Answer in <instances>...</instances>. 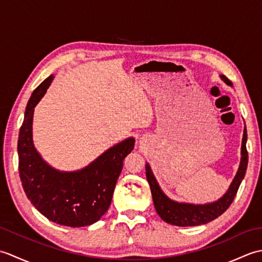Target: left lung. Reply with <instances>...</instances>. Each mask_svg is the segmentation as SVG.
<instances>
[{
	"label": "left lung",
	"mask_w": 262,
	"mask_h": 262,
	"mask_svg": "<svg viewBox=\"0 0 262 262\" xmlns=\"http://www.w3.org/2000/svg\"><path fill=\"white\" fill-rule=\"evenodd\" d=\"M222 79L225 81L229 85H232V82L227 79L225 75H222ZM247 129L244 128L243 138H242V158L240 168L237 173L233 180L232 185L223 197L215 203L207 205H190V204H179L173 200L169 199L161 190L157 180L152 173L149 165L146 164V178L151 187V192L153 197L154 207L157 209L158 214L164 222L176 226H197L209 223L217 217L221 216L224 211L230 207L238 187L241 185V181L246 176L247 166H248V151H247Z\"/></svg>",
	"instance_id": "8db88e82"
}]
</instances>
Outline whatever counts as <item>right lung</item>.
<instances>
[{
  "label": "right lung",
  "mask_w": 262,
  "mask_h": 262,
  "mask_svg": "<svg viewBox=\"0 0 262 262\" xmlns=\"http://www.w3.org/2000/svg\"><path fill=\"white\" fill-rule=\"evenodd\" d=\"M53 75L39 84L27 104L19 132V174L31 204L49 221L70 227L96 223L108 210L124 160L134 148L128 140L109 148L85 169L58 172L48 166L33 147V109L53 81Z\"/></svg>",
  "instance_id": "1"
}]
</instances>
